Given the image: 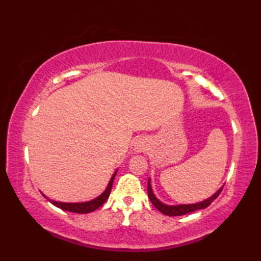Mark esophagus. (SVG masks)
I'll list each match as a JSON object with an SVG mask.
<instances>
[{
	"label": "esophagus",
	"instance_id": "obj_1",
	"mask_svg": "<svg viewBox=\"0 0 261 261\" xmlns=\"http://www.w3.org/2000/svg\"><path fill=\"white\" fill-rule=\"evenodd\" d=\"M136 149H137V151H142L143 149H145V148H143V145H142V143H137Z\"/></svg>",
	"mask_w": 261,
	"mask_h": 261
}]
</instances>
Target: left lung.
Listing matches in <instances>:
<instances>
[{"instance_id": "left-lung-1", "label": "left lung", "mask_w": 261, "mask_h": 261, "mask_svg": "<svg viewBox=\"0 0 261 261\" xmlns=\"http://www.w3.org/2000/svg\"><path fill=\"white\" fill-rule=\"evenodd\" d=\"M221 192H222V188L216 192L212 197L205 199L204 202H201V203L187 204V205H175V206H170V205H166V204H163L162 202L158 201L156 196H154L153 193H152L150 180H148V196H149V199H150L154 207H156L158 211H160L162 213H164L165 215H168V216H179V215H184V214H187V213H192V212H194V211L207 207L208 205L220 195Z\"/></svg>"}]
</instances>
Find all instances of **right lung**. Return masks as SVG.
I'll return each mask as SVG.
<instances>
[{
	"label": "right lung",
	"instance_id": "add662e5",
	"mask_svg": "<svg viewBox=\"0 0 261 261\" xmlns=\"http://www.w3.org/2000/svg\"><path fill=\"white\" fill-rule=\"evenodd\" d=\"M115 175H116V171L113 174L112 178H111L107 190L104 191L102 195H99L95 199H93V201L85 202V203H62V202L51 201V199H49V201H50L55 205V206H57L64 211H68V212L81 213V214L93 212V211L97 210L99 206H101V205H103L105 203V201L109 198L111 190H112V185H113V180H114Z\"/></svg>",
	"mask_w": 261,
	"mask_h": 261
}]
</instances>
